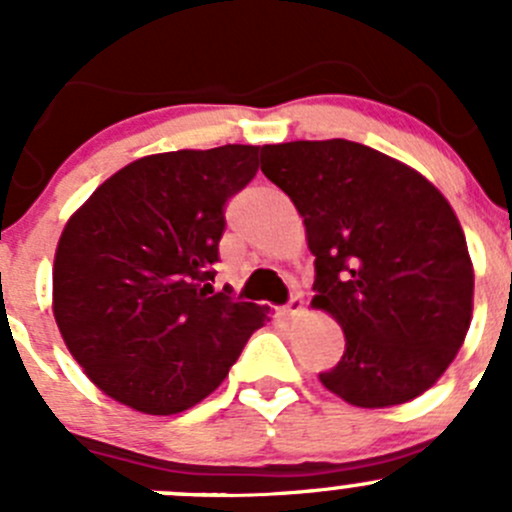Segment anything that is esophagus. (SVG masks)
<instances>
[{
  "instance_id": "1",
  "label": "esophagus",
  "mask_w": 512,
  "mask_h": 512,
  "mask_svg": "<svg viewBox=\"0 0 512 512\" xmlns=\"http://www.w3.org/2000/svg\"><path fill=\"white\" fill-rule=\"evenodd\" d=\"M302 307H304V302H302V297H299V294H292V297H289V302L285 304V314L287 317H294V314H299L302 312Z\"/></svg>"
}]
</instances>
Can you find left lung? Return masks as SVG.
I'll list each match as a JSON object with an SVG mask.
<instances>
[{
	"label": "left lung",
	"mask_w": 512,
	"mask_h": 512,
	"mask_svg": "<svg viewBox=\"0 0 512 512\" xmlns=\"http://www.w3.org/2000/svg\"><path fill=\"white\" fill-rule=\"evenodd\" d=\"M262 173L304 218L312 307L347 337L319 381L361 409L431 389L473 312L471 255L448 200L409 165L344 138L265 146Z\"/></svg>",
	"instance_id": "obj_1"
}]
</instances>
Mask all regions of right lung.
<instances>
[{"label":"right lung","instance_id":"add662e5","mask_svg":"<svg viewBox=\"0 0 512 512\" xmlns=\"http://www.w3.org/2000/svg\"><path fill=\"white\" fill-rule=\"evenodd\" d=\"M260 146L133 160L71 215L54 257V317L106 396L170 416L213 394L252 332V302L213 292L225 203L260 168Z\"/></svg>","mask_w":512,"mask_h":512}]
</instances>
